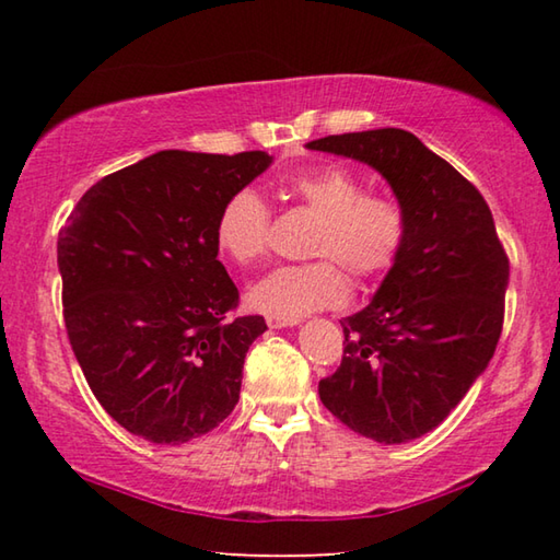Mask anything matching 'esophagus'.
I'll return each mask as SVG.
<instances>
[{"label":"esophagus","mask_w":560,"mask_h":560,"mask_svg":"<svg viewBox=\"0 0 560 560\" xmlns=\"http://www.w3.org/2000/svg\"><path fill=\"white\" fill-rule=\"evenodd\" d=\"M269 328H287V326H296L299 320H289V318H279V316H269L267 318Z\"/></svg>","instance_id":"34e87169"}]
</instances>
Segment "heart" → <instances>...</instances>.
Returning a JSON list of instances; mask_svg holds the SVG:
<instances>
[{"mask_svg":"<svg viewBox=\"0 0 560 560\" xmlns=\"http://www.w3.org/2000/svg\"><path fill=\"white\" fill-rule=\"evenodd\" d=\"M281 192L320 214L311 254L324 259L279 267L254 283L249 303L261 314L299 320L320 308L343 306L350 281L341 266L358 281H377L400 259L410 230L405 207L390 195H368L365 179L353 170H301L281 179ZM214 236L236 264L264 259L271 240L269 205L252 187L236 189L217 214Z\"/></svg>","mask_w":560,"mask_h":560,"instance_id":"b5f03b06","label":"heart"}]
</instances>
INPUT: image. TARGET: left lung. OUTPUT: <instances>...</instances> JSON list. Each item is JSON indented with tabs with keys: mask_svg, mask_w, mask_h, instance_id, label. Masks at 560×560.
<instances>
[{
	"mask_svg": "<svg viewBox=\"0 0 560 560\" xmlns=\"http://www.w3.org/2000/svg\"><path fill=\"white\" fill-rule=\"evenodd\" d=\"M390 183L407 242L363 311L340 320L343 360L318 383L330 412L363 438L400 444L438 428L494 355L509 259L479 189L400 128L311 140Z\"/></svg>",
	"mask_w": 560,
	"mask_h": 560,
	"instance_id": "8db88e82",
	"label": "left lung"
}]
</instances>
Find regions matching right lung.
<instances>
[{"label":"right lung","instance_id":"add662e5","mask_svg":"<svg viewBox=\"0 0 560 560\" xmlns=\"http://www.w3.org/2000/svg\"><path fill=\"white\" fill-rule=\"evenodd\" d=\"M271 165L160 153L98 179L59 232L63 320L89 387L113 420L155 444L214 430L240 400L246 350L267 324L217 259L226 197Z\"/></svg>","mask_w":560,"mask_h":560}]
</instances>
